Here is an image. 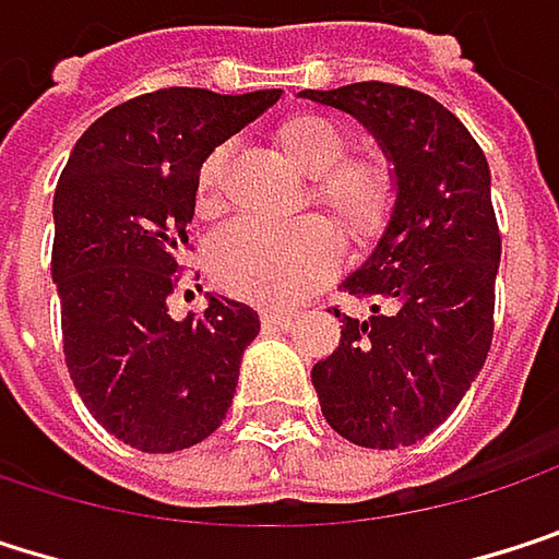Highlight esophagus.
Masks as SVG:
<instances>
[{"label":"esophagus","instance_id":"34e87169","mask_svg":"<svg viewBox=\"0 0 559 559\" xmlns=\"http://www.w3.org/2000/svg\"><path fill=\"white\" fill-rule=\"evenodd\" d=\"M263 325H273V329H286L293 322V312L289 309H263L260 312Z\"/></svg>","mask_w":559,"mask_h":559}]
</instances>
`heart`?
<instances>
[{
	"instance_id": "b5f03b06",
	"label": "heart",
	"mask_w": 559,
	"mask_h": 559,
	"mask_svg": "<svg viewBox=\"0 0 559 559\" xmlns=\"http://www.w3.org/2000/svg\"><path fill=\"white\" fill-rule=\"evenodd\" d=\"M273 140L283 158L312 175V194L335 211L352 230H371L391 204V178L371 158L342 162L348 133L322 114L286 117ZM221 152H211L198 171V207L214 211L221 201ZM211 270L217 283L240 299L276 306L293 302L319 280H325L342 260V237L322 217H302L293 224L234 221L211 240Z\"/></svg>"
}]
</instances>
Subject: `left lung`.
<instances>
[{
  "mask_svg": "<svg viewBox=\"0 0 559 559\" xmlns=\"http://www.w3.org/2000/svg\"><path fill=\"white\" fill-rule=\"evenodd\" d=\"M299 97L355 117L394 165L397 191L374 250L342 280L371 316L335 309L342 342L312 368L322 417L365 449L411 445L459 407L491 345V171L472 133L419 91L365 81Z\"/></svg>",
  "mask_w": 559,
  "mask_h": 559,
  "instance_id": "obj_1",
  "label": "left lung"
}]
</instances>
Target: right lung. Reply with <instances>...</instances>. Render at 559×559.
Here are the masks:
<instances>
[{
    "instance_id": "obj_1",
    "label": "right lung",
    "mask_w": 559,
    "mask_h": 559,
    "mask_svg": "<svg viewBox=\"0 0 559 559\" xmlns=\"http://www.w3.org/2000/svg\"><path fill=\"white\" fill-rule=\"evenodd\" d=\"M276 100L280 91L142 94L91 123L58 178L51 280L64 361L84 407L133 449H188L227 417L260 316L211 293L201 316L175 322L165 299L204 158Z\"/></svg>"
}]
</instances>
